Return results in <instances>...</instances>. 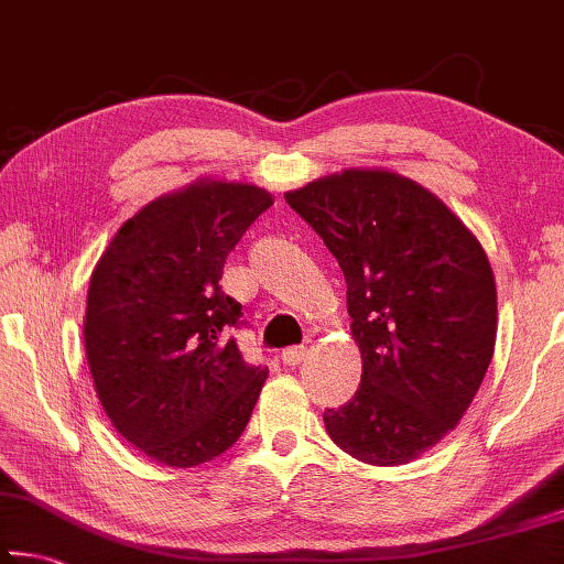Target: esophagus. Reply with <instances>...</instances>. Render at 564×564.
I'll return each instance as SVG.
<instances>
[{"label": "esophagus", "instance_id": "esophagus-1", "mask_svg": "<svg viewBox=\"0 0 564 564\" xmlns=\"http://www.w3.org/2000/svg\"><path fill=\"white\" fill-rule=\"evenodd\" d=\"M305 358V348L303 346H293V348H285L281 352V360L285 362V366H299V362Z\"/></svg>", "mask_w": 564, "mask_h": 564}]
</instances>
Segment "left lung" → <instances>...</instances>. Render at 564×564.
<instances>
[{
  "instance_id": "left-lung-1",
  "label": "left lung",
  "mask_w": 564,
  "mask_h": 564,
  "mask_svg": "<svg viewBox=\"0 0 564 564\" xmlns=\"http://www.w3.org/2000/svg\"><path fill=\"white\" fill-rule=\"evenodd\" d=\"M346 275L360 386L323 423L340 451L405 465L460 423L498 333L482 246L425 186L395 171L348 169L285 194Z\"/></svg>"
}]
</instances>
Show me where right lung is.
I'll return each instance as SVG.
<instances>
[{"mask_svg": "<svg viewBox=\"0 0 564 564\" xmlns=\"http://www.w3.org/2000/svg\"><path fill=\"white\" fill-rule=\"evenodd\" d=\"M271 204L253 184L198 178L139 208L94 265L84 316L94 388L151 460L208 463L248 425L269 368L248 366L228 336L241 303L218 281Z\"/></svg>", "mask_w": 564, "mask_h": 564, "instance_id": "obj_1", "label": "right lung"}]
</instances>
